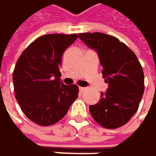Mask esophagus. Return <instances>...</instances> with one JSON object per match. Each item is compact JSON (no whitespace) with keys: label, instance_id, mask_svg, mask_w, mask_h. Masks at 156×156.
Here are the masks:
<instances>
[{"label":"esophagus","instance_id":"34e87169","mask_svg":"<svg viewBox=\"0 0 156 156\" xmlns=\"http://www.w3.org/2000/svg\"><path fill=\"white\" fill-rule=\"evenodd\" d=\"M79 90H80V92L84 93V92L86 91V88H85V87H79Z\"/></svg>","mask_w":156,"mask_h":156}]
</instances>
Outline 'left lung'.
I'll return each mask as SVG.
<instances>
[{"mask_svg": "<svg viewBox=\"0 0 156 156\" xmlns=\"http://www.w3.org/2000/svg\"><path fill=\"white\" fill-rule=\"evenodd\" d=\"M79 38L98 54L108 88L101 99L89 106L93 118L103 127L125 124L139 107L144 91L143 68L133 51L123 42L102 33L79 34Z\"/></svg>", "mask_w": 156, "mask_h": 156, "instance_id": "1", "label": "left lung"}]
</instances>
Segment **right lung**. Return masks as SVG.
<instances>
[{"label": "right lung", "instance_id": "obj_1", "mask_svg": "<svg viewBox=\"0 0 156 156\" xmlns=\"http://www.w3.org/2000/svg\"><path fill=\"white\" fill-rule=\"evenodd\" d=\"M77 34H46L32 42L18 59L12 81L22 111L34 122L51 125L67 114L78 86L60 82L62 56Z\"/></svg>", "mask_w": 156, "mask_h": 156}]
</instances>
